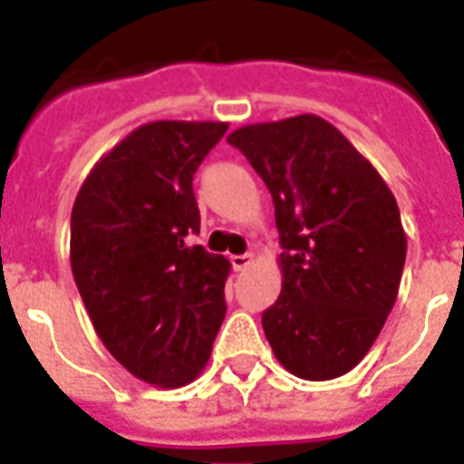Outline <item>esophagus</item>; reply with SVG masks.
I'll use <instances>...</instances> for the list:
<instances>
[{
	"instance_id": "esophagus-1",
	"label": "esophagus",
	"mask_w": 464,
	"mask_h": 464,
	"mask_svg": "<svg viewBox=\"0 0 464 464\" xmlns=\"http://www.w3.org/2000/svg\"><path fill=\"white\" fill-rule=\"evenodd\" d=\"M229 262H232V269H235V272H242V269H246V266L252 265V255H235Z\"/></svg>"
}]
</instances>
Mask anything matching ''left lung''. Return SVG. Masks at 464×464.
<instances>
[{"mask_svg":"<svg viewBox=\"0 0 464 464\" xmlns=\"http://www.w3.org/2000/svg\"><path fill=\"white\" fill-rule=\"evenodd\" d=\"M274 199L282 294L262 314L289 373L331 381L358 366L393 309L405 232L393 192L346 135L319 116L237 128Z\"/></svg>","mask_w":464,"mask_h":464,"instance_id":"8db88e82","label":"left lung"}]
</instances>
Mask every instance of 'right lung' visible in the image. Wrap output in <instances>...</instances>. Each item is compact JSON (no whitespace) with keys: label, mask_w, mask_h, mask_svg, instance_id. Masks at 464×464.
Returning a JSON list of instances; mask_svg holds the SVG:
<instances>
[{"label":"right lung","mask_w":464,"mask_h":464,"mask_svg":"<svg viewBox=\"0 0 464 464\" xmlns=\"http://www.w3.org/2000/svg\"><path fill=\"white\" fill-rule=\"evenodd\" d=\"M227 123L155 121L93 165L71 209V272L98 339L135 378L202 373L227 302L229 262L190 245L192 178Z\"/></svg>","instance_id":"right-lung-1"}]
</instances>
